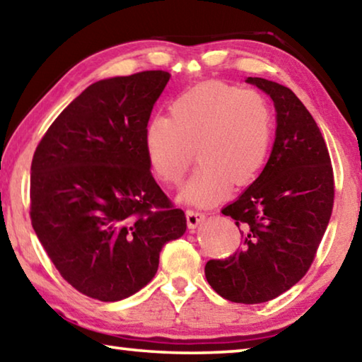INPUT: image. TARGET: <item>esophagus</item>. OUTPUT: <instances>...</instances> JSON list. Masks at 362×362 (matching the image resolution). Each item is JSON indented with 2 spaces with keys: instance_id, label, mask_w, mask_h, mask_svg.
I'll list each match as a JSON object with an SVG mask.
<instances>
[{
  "instance_id": "esophagus-1",
  "label": "esophagus",
  "mask_w": 362,
  "mask_h": 362,
  "mask_svg": "<svg viewBox=\"0 0 362 362\" xmlns=\"http://www.w3.org/2000/svg\"><path fill=\"white\" fill-rule=\"evenodd\" d=\"M206 218V216L203 212L199 211H193V209H188L187 211V222H188V228H196L203 220Z\"/></svg>"
}]
</instances>
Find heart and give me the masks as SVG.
<instances>
[{"mask_svg":"<svg viewBox=\"0 0 362 362\" xmlns=\"http://www.w3.org/2000/svg\"><path fill=\"white\" fill-rule=\"evenodd\" d=\"M273 131V112L260 93L207 81L177 95L169 118L153 116L146 122L144 148L151 173L166 185L183 179L196 155L199 166L180 198L211 206L225 198L231 183L244 187L259 177Z\"/></svg>","mask_w":362,"mask_h":362,"instance_id":"1","label":"heart"}]
</instances>
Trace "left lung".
<instances>
[{
  "label": "left lung",
  "mask_w": 362,
  "mask_h": 362,
  "mask_svg": "<svg viewBox=\"0 0 362 362\" xmlns=\"http://www.w3.org/2000/svg\"><path fill=\"white\" fill-rule=\"evenodd\" d=\"M247 83L276 110V139L255 182L222 209L241 233V249L209 260L204 273L218 296L263 303L289 291L308 272L334 207V173L313 116L289 88L263 78Z\"/></svg>",
  "instance_id": "left-lung-1"
}]
</instances>
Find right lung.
Here are the masks:
<instances>
[{
  "label": "right lung",
  "mask_w": 362,
  "mask_h": 362,
  "mask_svg": "<svg viewBox=\"0 0 362 362\" xmlns=\"http://www.w3.org/2000/svg\"><path fill=\"white\" fill-rule=\"evenodd\" d=\"M170 75L102 79L84 89L36 146L30 218L40 243L76 291L100 302L139 292L187 218L151 175L144 131Z\"/></svg>",
  "instance_id": "add662e5"
}]
</instances>
